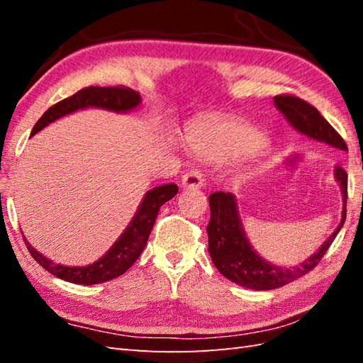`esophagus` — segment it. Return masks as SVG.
<instances>
[{
    "instance_id": "1",
    "label": "esophagus",
    "mask_w": 363,
    "mask_h": 363,
    "mask_svg": "<svg viewBox=\"0 0 363 363\" xmlns=\"http://www.w3.org/2000/svg\"><path fill=\"white\" fill-rule=\"evenodd\" d=\"M204 184V176L198 169H191V172L182 176V187L186 189H201Z\"/></svg>"
}]
</instances>
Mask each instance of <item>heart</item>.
Segmentation results:
<instances>
[{"mask_svg":"<svg viewBox=\"0 0 363 363\" xmlns=\"http://www.w3.org/2000/svg\"><path fill=\"white\" fill-rule=\"evenodd\" d=\"M190 142L199 156L212 160L257 151L264 145L256 130L237 125H213L198 129L191 134Z\"/></svg>","mask_w":363,"mask_h":363,"instance_id":"b5f03b06","label":"heart"}]
</instances>
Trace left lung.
Returning a JSON list of instances; mask_svg holds the SVG:
<instances>
[{
    "label": "left lung",
    "instance_id": "8db88e82",
    "mask_svg": "<svg viewBox=\"0 0 363 363\" xmlns=\"http://www.w3.org/2000/svg\"><path fill=\"white\" fill-rule=\"evenodd\" d=\"M274 106L301 134L342 151H348V146H346L342 135L321 117V113L312 104L304 101V99L293 95H277L274 96ZM334 176L337 182L340 184L343 195L340 225L313 256L304 260L303 264L290 268L268 264L265 259H262L254 251L250 240L246 238L240 213H238L237 199L233 194H229V191L228 194L225 191L212 194L209 196L211 221L207 225V235H209V254L218 272L242 287L252 290H273L293 282L317 267L346 220L348 174L340 165H337Z\"/></svg>",
    "mask_w": 363,
    "mask_h": 363
}]
</instances>
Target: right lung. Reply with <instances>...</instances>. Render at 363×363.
Returning a JSON list of instances; mask_svg holds the SVG:
<instances>
[{
	"mask_svg": "<svg viewBox=\"0 0 363 363\" xmlns=\"http://www.w3.org/2000/svg\"><path fill=\"white\" fill-rule=\"evenodd\" d=\"M142 98L140 95L128 87H86L79 91H76L73 96H68L57 104L51 106L46 111L35 126L33 128L30 135L37 134L50 123L56 121L60 117H65L68 113H73L79 109H87V107H98V109L125 113L135 109L140 106ZM177 194L176 184H164V186L154 187L145 194L140 206L130 220L125 233L120 235L117 242L112 245V248L107 251L103 257H99L96 262L86 267H67L56 264V262L45 257L43 254L38 252L35 248L30 246L26 240L25 243L38 265H42L46 272H50L59 279L67 282L82 284V285H94L101 284L106 281L115 279L121 276L125 272L134 265V262L140 256L151 229L156 223L159 209L167 201H169Z\"/></svg>",
	"mask_w": 363,
	"mask_h": 363,
	"instance_id": "1",
	"label": "right lung"
}]
</instances>
